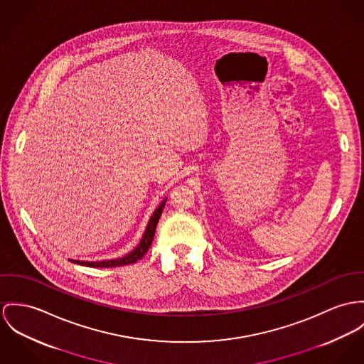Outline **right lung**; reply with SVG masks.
I'll return each instance as SVG.
<instances>
[{
	"mask_svg": "<svg viewBox=\"0 0 364 364\" xmlns=\"http://www.w3.org/2000/svg\"><path fill=\"white\" fill-rule=\"evenodd\" d=\"M165 203H166V199L156 208V210L151 216L148 225H146V230H145V232H144V235L141 238L139 247L134 251L130 252L129 255H126L123 257H119V259L102 260V262H80V260H70V262L82 264V266H88V267H117V266H126V264L136 263L137 260H140L141 257L148 252L151 244H152V240H154V235H155V230H156V224L159 222V218L162 215Z\"/></svg>",
	"mask_w": 364,
	"mask_h": 364,
	"instance_id": "1",
	"label": "right lung"
}]
</instances>
